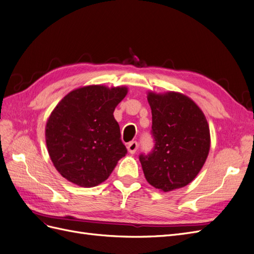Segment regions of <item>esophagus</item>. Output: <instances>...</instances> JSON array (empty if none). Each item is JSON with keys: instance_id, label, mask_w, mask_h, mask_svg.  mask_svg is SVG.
I'll return each instance as SVG.
<instances>
[{"instance_id": "1", "label": "esophagus", "mask_w": 254, "mask_h": 254, "mask_svg": "<svg viewBox=\"0 0 254 254\" xmlns=\"http://www.w3.org/2000/svg\"><path fill=\"white\" fill-rule=\"evenodd\" d=\"M137 147H139V143L135 142V141L130 142V143L127 145V149H128V151H129L130 153H131V155H133V153L136 152Z\"/></svg>"}]
</instances>
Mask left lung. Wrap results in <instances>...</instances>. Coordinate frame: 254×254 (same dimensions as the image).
Masks as SVG:
<instances>
[{
    "mask_svg": "<svg viewBox=\"0 0 254 254\" xmlns=\"http://www.w3.org/2000/svg\"><path fill=\"white\" fill-rule=\"evenodd\" d=\"M153 148L139 156L150 186L170 191L188 186L210 150V129L199 107L186 95L148 94Z\"/></svg>",
    "mask_w": 254,
    "mask_h": 254,
    "instance_id": "left-lung-1",
    "label": "left lung"
}]
</instances>
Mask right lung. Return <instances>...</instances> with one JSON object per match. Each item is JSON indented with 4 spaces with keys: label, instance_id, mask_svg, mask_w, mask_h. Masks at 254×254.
Returning a JSON list of instances; mask_svg holds the SVG:
<instances>
[{
    "label": "right lung",
    "instance_id": "1",
    "mask_svg": "<svg viewBox=\"0 0 254 254\" xmlns=\"http://www.w3.org/2000/svg\"><path fill=\"white\" fill-rule=\"evenodd\" d=\"M126 94L125 87L88 86L70 92L53 110L45 139L54 166L66 180L81 188L96 187L126 155L113 117Z\"/></svg>",
    "mask_w": 254,
    "mask_h": 254
}]
</instances>
